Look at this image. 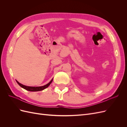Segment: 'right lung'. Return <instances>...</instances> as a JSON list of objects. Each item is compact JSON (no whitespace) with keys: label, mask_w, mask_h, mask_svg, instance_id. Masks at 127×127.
Returning <instances> with one entry per match:
<instances>
[{"label":"right lung","mask_w":127,"mask_h":127,"mask_svg":"<svg viewBox=\"0 0 127 127\" xmlns=\"http://www.w3.org/2000/svg\"><path fill=\"white\" fill-rule=\"evenodd\" d=\"M53 80V79H52L51 80V81L49 83H48L46 85H44V86H36V87H33V86H25L23 85V84H21L19 83L17 80H16V82L17 83V84L20 85L21 87L23 88L24 89L29 91H31V92H37V91H41L43 90L44 89H45L46 88H47L48 87H49V86L50 85L51 83H52Z\"/></svg>","instance_id":"1"}]
</instances>
